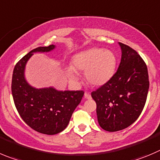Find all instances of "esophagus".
<instances>
[{"label": "esophagus", "mask_w": 160, "mask_h": 160, "mask_svg": "<svg viewBox=\"0 0 160 160\" xmlns=\"http://www.w3.org/2000/svg\"><path fill=\"white\" fill-rule=\"evenodd\" d=\"M84 98H88V99H90V98H92V96H91V95L88 93V92H85V93H84Z\"/></svg>", "instance_id": "1"}]
</instances>
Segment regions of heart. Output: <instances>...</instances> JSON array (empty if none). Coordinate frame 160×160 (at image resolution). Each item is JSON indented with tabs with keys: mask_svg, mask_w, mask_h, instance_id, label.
I'll return each instance as SVG.
<instances>
[{
	"mask_svg": "<svg viewBox=\"0 0 160 160\" xmlns=\"http://www.w3.org/2000/svg\"><path fill=\"white\" fill-rule=\"evenodd\" d=\"M117 66L115 54L109 50L91 48L76 53L72 59V66L66 68L69 81L77 83V72L84 71L85 80L94 87H100L107 83L114 76Z\"/></svg>",
	"mask_w": 160,
	"mask_h": 160,
	"instance_id": "1",
	"label": "heart"
}]
</instances>
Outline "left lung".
Returning a JSON list of instances; mask_svg holds the SVG:
<instances>
[{"label": "left lung", "mask_w": 160, "mask_h": 160, "mask_svg": "<svg viewBox=\"0 0 160 160\" xmlns=\"http://www.w3.org/2000/svg\"><path fill=\"white\" fill-rule=\"evenodd\" d=\"M122 58L112 78L95 92L98 122L102 129L116 132L129 127L141 114L149 88L147 65L137 51L118 42Z\"/></svg>", "instance_id": "left-lung-1"}]
</instances>
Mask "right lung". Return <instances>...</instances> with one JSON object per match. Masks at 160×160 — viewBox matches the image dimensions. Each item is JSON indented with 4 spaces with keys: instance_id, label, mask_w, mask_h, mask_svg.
I'll list each match as a JSON object with an SVG mask.
<instances>
[{
    "instance_id": "obj_1",
    "label": "right lung",
    "mask_w": 160,
    "mask_h": 160,
    "mask_svg": "<svg viewBox=\"0 0 160 160\" xmlns=\"http://www.w3.org/2000/svg\"><path fill=\"white\" fill-rule=\"evenodd\" d=\"M55 48V45H50L30 51L16 65L12 80L13 100L20 117L31 129L47 135H54L67 127L84 94L83 91H60L53 87L37 88L27 81L25 68L33 54L48 53Z\"/></svg>"
}]
</instances>
